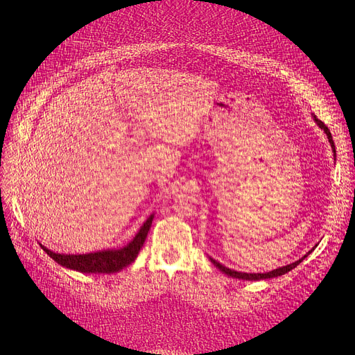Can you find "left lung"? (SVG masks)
<instances>
[{
	"mask_svg": "<svg viewBox=\"0 0 355 355\" xmlns=\"http://www.w3.org/2000/svg\"><path fill=\"white\" fill-rule=\"evenodd\" d=\"M314 120H315V123L323 128V130L326 132V135H327V139H329V142H330V145H331V148H333V153H335V157H336V151H335V144H333V139H331V133H330V130L327 128V125L323 123V121H320L317 116H314ZM313 252V250H311ZM311 252H308V254L311 253ZM308 254H305L302 259H299V261H296V262H293V263H290V265H286V266H282V268H278V270H274V271H271V272H266V274H245V272H237V271H234V270H230V268H227V266H223V265H220L219 262H216L214 259H210L214 265H216V268H219V270L223 272V274H227V275H230V277H232V278H241V280H250V282H257V280H266V278H274V277H278V275H283V274H286V272H288V271H292L295 266H297L300 262H302L305 257L308 256Z\"/></svg>",
	"mask_w": 355,
	"mask_h": 355,
	"instance_id": "8db88e82",
	"label": "left lung"
}]
</instances>
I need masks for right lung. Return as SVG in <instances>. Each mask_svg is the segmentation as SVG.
<instances>
[{
	"label": "right lung",
	"mask_w": 355,
	"mask_h": 355,
	"mask_svg": "<svg viewBox=\"0 0 355 355\" xmlns=\"http://www.w3.org/2000/svg\"><path fill=\"white\" fill-rule=\"evenodd\" d=\"M153 214L146 219L144 227L136 234L132 243H128L125 247L120 250H106V252H98V253H87V254H58L53 253L51 250H47L46 247H42L44 252L55 259L62 266L71 268V270L80 271V272H103L111 274L118 272L123 270L124 266L130 265L141 250V247L145 243V239L148 235L149 228L153 223Z\"/></svg>",
	"instance_id": "add662e5"
}]
</instances>
